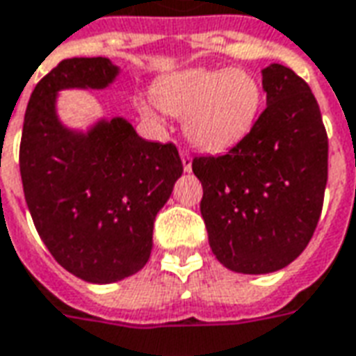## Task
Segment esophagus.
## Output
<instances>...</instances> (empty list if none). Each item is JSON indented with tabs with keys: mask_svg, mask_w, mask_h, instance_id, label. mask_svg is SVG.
<instances>
[{
	"mask_svg": "<svg viewBox=\"0 0 356 356\" xmlns=\"http://www.w3.org/2000/svg\"><path fill=\"white\" fill-rule=\"evenodd\" d=\"M181 160H183V170L185 171L193 170V156H191V152H188L186 148L181 150Z\"/></svg>",
	"mask_w": 356,
	"mask_h": 356,
	"instance_id": "34e87169",
	"label": "esophagus"
}]
</instances>
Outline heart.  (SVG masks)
<instances>
[{
  "label": "heart",
  "instance_id": "1",
  "mask_svg": "<svg viewBox=\"0 0 356 356\" xmlns=\"http://www.w3.org/2000/svg\"><path fill=\"white\" fill-rule=\"evenodd\" d=\"M154 102L185 118L186 136L204 150L237 144L254 125L262 90L241 69H191L154 86Z\"/></svg>",
  "mask_w": 356,
  "mask_h": 356
}]
</instances>
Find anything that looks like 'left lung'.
<instances>
[{"instance_id": "8db88e82", "label": "left lung", "mask_w": 356, "mask_h": 356, "mask_svg": "<svg viewBox=\"0 0 356 356\" xmlns=\"http://www.w3.org/2000/svg\"><path fill=\"white\" fill-rule=\"evenodd\" d=\"M268 106L223 156H196L200 212L216 258L241 273L291 264L314 235L327 183V135L318 102L289 67L262 71Z\"/></svg>"}]
</instances>
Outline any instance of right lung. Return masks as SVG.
<instances>
[{"mask_svg":"<svg viewBox=\"0 0 356 356\" xmlns=\"http://www.w3.org/2000/svg\"><path fill=\"white\" fill-rule=\"evenodd\" d=\"M115 74L106 57L63 59L32 90L19 148L38 235L67 272L90 283L119 282L148 262L156 213L183 173L175 144L148 143L125 119L88 135L57 121V90L104 88Z\"/></svg>","mask_w":356,"mask_h":356,"instance_id":"1","label":"right lung"}]
</instances>
